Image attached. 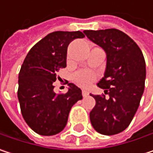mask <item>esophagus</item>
Returning <instances> with one entry per match:
<instances>
[{
    "label": "esophagus",
    "instance_id": "esophagus-1",
    "mask_svg": "<svg viewBox=\"0 0 153 153\" xmlns=\"http://www.w3.org/2000/svg\"><path fill=\"white\" fill-rule=\"evenodd\" d=\"M82 96H83V97L88 96V92L87 90H82Z\"/></svg>",
    "mask_w": 153,
    "mask_h": 153
}]
</instances>
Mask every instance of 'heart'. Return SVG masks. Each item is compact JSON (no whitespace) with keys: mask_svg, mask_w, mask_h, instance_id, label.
<instances>
[{"mask_svg":"<svg viewBox=\"0 0 153 153\" xmlns=\"http://www.w3.org/2000/svg\"><path fill=\"white\" fill-rule=\"evenodd\" d=\"M97 75L95 72L83 69L76 72L74 74L73 79L78 86L81 88H88L97 79Z\"/></svg>","mask_w":153,"mask_h":153,"instance_id":"heart-1","label":"heart"}]
</instances>
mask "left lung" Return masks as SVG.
I'll use <instances>...</instances> for the list:
<instances>
[{"instance_id":"left-lung-1","label":"left lung","mask_w":153,"mask_h":153,"mask_svg":"<svg viewBox=\"0 0 153 153\" xmlns=\"http://www.w3.org/2000/svg\"><path fill=\"white\" fill-rule=\"evenodd\" d=\"M84 33L107 55L105 77L97 83L105 94L91 95L96 106L89 113L90 121L98 133L116 135L129 126L140 105L146 76L144 57L137 44L118 29L86 30Z\"/></svg>"}]
</instances>
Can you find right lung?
<instances>
[{
    "label": "right lung",
    "mask_w": 153,
    "mask_h": 153,
    "mask_svg": "<svg viewBox=\"0 0 153 153\" xmlns=\"http://www.w3.org/2000/svg\"><path fill=\"white\" fill-rule=\"evenodd\" d=\"M79 32H53L28 52L18 76L17 97L27 125L37 134L53 136L61 132L68 120L72 106L82 99L81 90L69 83L65 94L54 92L57 73L66 66L67 48Z\"/></svg>",
    "instance_id": "1"
}]
</instances>
